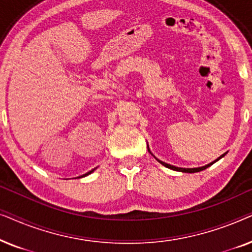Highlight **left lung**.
Returning a JSON list of instances; mask_svg holds the SVG:
<instances>
[{"instance_id": "obj_1", "label": "left lung", "mask_w": 252, "mask_h": 252, "mask_svg": "<svg viewBox=\"0 0 252 252\" xmlns=\"http://www.w3.org/2000/svg\"><path fill=\"white\" fill-rule=\"evenodd\" d=\"M148 151H149V153L153 155V153H151L150 151V149H149V146H148ZM227 153H225V154H222L221 156L220 157H218L217 158L216 160H213V161H211V163L210 164H208V165H204V166H201V167H192V168H185V167H178V166H174V165H171V164H167V163H165V161H161V160H159L158 159V158H156V160L158 161V163H160L161 165H163V166H165V167H167V168H170V170H173V171H178V172H182V173H196V172H201V171H203V170H205V168H208L209 166H211L212 164H215L216 161H218L219 159H221V158L225 156Z\"/></svg>"}]
</instances>
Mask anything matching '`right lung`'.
Segmentation results:
<instances>
[{
	"label": "right lung",
	"mask_w": 252,
	"mask_h": 252,
	"mask_svg": "<svg viewBox=\"0 0 252 252\" xmlns=\"http://www.w3.org/2000/svg\"><path fill=\"white\" fill-rule=\"evenodd\" d=\"M96 168H97V167L93 168V170H92V171H89V172H87V173H86V174H82V175H81V177H79V178H84V177H87V175H89V174H91V173H93V172H94V171L96 170Z\"/></svg>",
	"instance_id": "add662e5"
}]
</instances>
